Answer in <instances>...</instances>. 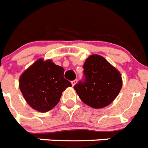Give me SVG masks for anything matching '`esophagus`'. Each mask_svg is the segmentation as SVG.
<instances>
[{"mask_svg": "<svg viewBox=\"0 0 148 148\" xmlns=\"http://www.w3.org/2000/svg\"><path fill=\"white\" fill-rule=\"evenodd\" d=\"M76 82H77V80H76V79L72 81V82H71V83H72V86H75V84H76Z\"/></svg>", "mask_w": 148, "mask_h": 148, "instance_id": "1", "label": "esophagus"}]
</instances>
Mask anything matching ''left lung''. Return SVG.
Here are the masks:
<instances>
[{
  "label": "left lung",
  "instance_id": "left-lung-1",
  "mask_svg": "<svg viewBox=\"0 0 148 148\" xmlns=\"http://www.w3.org/2000/svg\"><path fill=\"white\" fill-rule=\"evenodd\" d=\"M85 80L74 86L82 101L94 108L112 103L122 87L120 72L100 55L89 56L83 65Z\"/></svg>",
  "mask_w": 148,
  "mask_h": 148
}]
</instances>
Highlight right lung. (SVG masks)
I'll return each instance as SVG.
<instances>
[{
	"instance_id": "right-lung-1",
	"label": "right lung",
	"mask_w": 148,
	"mask_h": 148,
	"mask_svg": "<svg viewBox=\"0 0 148 148\" xmlns=\"http://www.w3.org/2000/svg\"><path fill=\"white\" fill-rule=\"evenodd\" d=\"M63 75L64 69L51 60L40 58L34 62L19 79L20 90L27 104L40 112L53 109L62 92L72 86Z\"/></svg>"
}]
</instances>
